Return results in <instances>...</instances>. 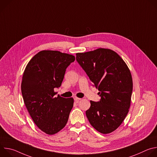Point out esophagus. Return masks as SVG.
<instances>
[{
    "label": "esophagus",
    "instance_id": "34e87169",
    "mask_svg": "<svg viewBox=\"0 0 157 157\" xmlns=\"http://www.w3.org/2000/svg\"><path fill=\"white\" fill-rule=\"evenodd\" d=\"M74 99H75V101H78L81 100V99L79 98H78V97H76V96H75V97H74Z\"/></svg>",
    "mask_w": 157,
    "mask_h": 157
}]
</instances>
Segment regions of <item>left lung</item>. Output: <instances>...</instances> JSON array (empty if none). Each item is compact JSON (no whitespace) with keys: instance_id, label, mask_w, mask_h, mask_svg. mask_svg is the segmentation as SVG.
Listing matches in <instances>:
<instances>
[{"instance_id":"8db88e82","label":"left lung","mask_w":157,"mask_h":157,"mask_svg":"<svg viewBox=\"0 0 157 157\" xmlns=\"http://www.w3.org/2000/svg\"><path fill=\"white\" fill-rule=\"evenodd\" d=\"M76 60L100 91V101H91L86 111L89 122L100 133L113 132L130 106L133 81L129 68L116 52L107 48L78 53Z\"/></svg>"}]
</instances>
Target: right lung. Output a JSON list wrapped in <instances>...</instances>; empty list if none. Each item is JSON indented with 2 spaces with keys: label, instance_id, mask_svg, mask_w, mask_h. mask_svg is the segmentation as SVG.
I'll use <instances>...</instances> for the list:
<instances>
[{
  "label": "right lung",
  "instance_id": "right-lung-1",
  "mask_svg": "<svg viewBox=\"0 0 157 157\" xmlns=\"http://www.w3.org/2000/svg\"><path fill=\"white\" fill-rule=\"evenodd\" d=\"M75 56L59 51L42 50L28 63L22 76L21 91L25 105L36 125L53 135L68 122L73 98L65 99L54 89L61 85L66 69Z\"/></svg>",
  "mask_w": 157,
  "mask_h": 157
}]
</instances>
